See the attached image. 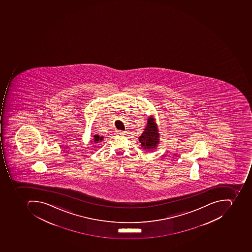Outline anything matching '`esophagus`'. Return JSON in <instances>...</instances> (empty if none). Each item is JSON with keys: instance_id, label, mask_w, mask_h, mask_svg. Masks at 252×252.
Returning a JSON list of instances; mask_svg holds the SVG:
<instances>
[{"instance_id": "1", "label": "esophagus", "mask_w": 252, "mask_h": 252, "mask_svg": "<svg viewBox=\"0 0 252 252\" xmlns=\"http://www.w3.org/2000/svg\"><path fill=\"white\" fill-rule=\"evenodd\" d=\"M116 133L119 134V135H125L126 132L125 131L117 130Z\"/></svg>"}]
</instances>
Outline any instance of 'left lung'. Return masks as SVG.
Here are the masks:
<instances>
[{"mask_svg": "<svg viewBox=\"0 0 252 252\" xmlns=\"http://www.w3.org/2000/svg\"><path fill=\"white\" fill-rule=\"evenodd\" d=\"M153 116L148 117L147 126L141 136L139 137L142 148L146 151H154L157 148L159 143V131Z\"/></svg>", "mask_w": 252, "mask_h": 252, "instance_id": "left-lung-1", "label": "left lung"}]
</instances>
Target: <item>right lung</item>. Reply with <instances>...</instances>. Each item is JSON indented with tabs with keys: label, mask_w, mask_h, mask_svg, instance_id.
<instances>
[{
	"label": "right lung",
	"mask_w": 252,
	"mask_h": 252,
	"mask_svg": "<svg viewBox=\"0 0 252 252\" xmlns=\"http://www.w3.org/2000/svg\"><path fill=\"white\" fill-rule=\"evenodd\" d=\"M93 143H100V142H102L103 140L104 137L102 136H98V134H95V135H93Z\"/></svg>",
	"instance_id": "obj_1"
}]
</instances>
